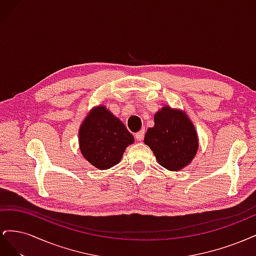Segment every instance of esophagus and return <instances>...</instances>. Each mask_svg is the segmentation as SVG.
I'll return each mask as SVG.
<instances>
[{
  "instance_id": "34e87169",
  "label": "esophagus",
  "mask_w": 256,
  "mask_h": 256,
  "mask_svg": "<svg viewBox=\"0 0 256 256\" xmlns=\"http://www.w3.org/2000/svg\"><path fill=\"white\" fill-rule=\"evenodd\" d=\"M144 134H145V131H144V129H143V130H140V131H138V134H136V141H142L143 138H144Z\"/></svg>"
}]
</instances>
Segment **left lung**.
<instances>
[{"mask_svg":"<svg viewBox=\"0 0 256 256\" xmlns=\"http://www.w3.org/2000/svg\"><path fill=\"white\" fill-rule=\"evenodd\" d=\"M154 126L147 129L144 143L150 147L159 164L168 171L188 166L198 148V134L184 112L168 106L154 114Z\"/></svg>","mask_w":256,"mask_h":256,"instance_id":"obj_1","label":"left lung"}]
</instances>
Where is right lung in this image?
<instances>
[{"mask_svg":"<svg viewBox=\"0 0 256 256\" xmlns=\"http://www.w3.org/2000/svg\"><path fill=\"white\" fill-rule=\"evenodd\" d=\"M134 142V136L104 106L92 109L79 130L83 157L99 170L118 164L126 147Z\"/></svg>","mask_w":256,"mask_h":256,"instance_id":"obj_1","label":"right lung"}]
</instances>
